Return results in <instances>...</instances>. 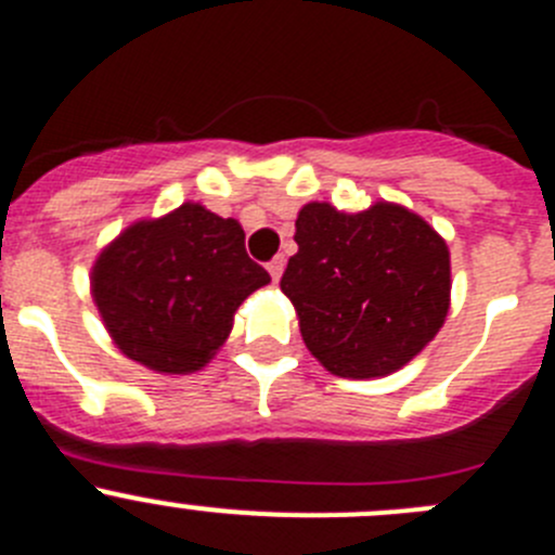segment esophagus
Masks as SVG:
<instances>
[{
	"mask_svg": "<svg viewBox=\"0 0 555 555\" xmlns=\"http://www.w3.org/2000/svg\"><path fill=\"white\" fill-rule=\"evenodd\" d=\"M283 267H286V258H283V256H274V258H272V261H269V263H267V269H269V274H272V281H274V283L281 281V274H283Z\"/></svg>",
	"mask_w": 555,
	"mask_h": 555,
	"instance_id": "1",
	"label": "esophagus"
}]
</instances>
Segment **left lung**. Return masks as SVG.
Segmentation results:
<instances>
[{
    "label": "left lung",
    "mask_w": 555,
    "mask_h": 555,
    "mask_svg": "<svg viewBox=\"0 0 555 555\" xmlns=\"http://www.w3.org/2000/svg\"><path fill=\"white\" fill-rule=\"evenodd\" d=\"M281 288L305 346L340 378L400 371L450 310V250L420 215L378 202L357 215L305 204Z\"/></svg>",
    "instance_id": "1"
}]
</instances>
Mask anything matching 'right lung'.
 Segmentation results:
<instances>
[{
	"label": "right lung",
	"instance_id": "1",
	"mask_svg": "<svg viewBox=\"0 0 555 555\" xmlns=\"http://www.w3.org/2000/svg\"><path fill=\"white\" fill-rule=\"evenodd\" d=\"M267 283L242 225L190 202L125 229L92 267V299L116 348L168 376L202 371L236 308Z\"/></svg>",
	"mask_w": 555,
	"mask_h": 555
}]
</instances>
